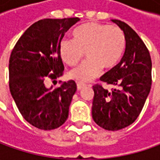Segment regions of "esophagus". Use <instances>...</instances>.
Returning <instances> with one entry per match:
<instances>
[{
    "label": "esophagus",
    "instance_id": "1",
    "mask_svg": "<svg viewBox=\"0 0 160 160\" xmlns=\"http://www.w3.org/2000/svg\"><path fill=\"white\" fill-rule=\"evenodd\" d=\"M77 90H81L82 88H83L84 86H86V84L84 83H82V82H77Z\"/></svg>",
    "mask_w": 160,
    "mask_h": 160
}]
</instances>
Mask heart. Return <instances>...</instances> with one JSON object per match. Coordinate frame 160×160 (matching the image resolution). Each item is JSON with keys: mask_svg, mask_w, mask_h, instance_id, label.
<instances>
[{"mask_svg": "<svg viewBox=\"0 0 160 160\" xmlns=\"http://www.w3.org/2000/svg\"><path fill=\"white\" fill-rule=\"evenodd\" d=\"M72 35L73 40L60 42L59 53L69 67H76L85 53L88 59L68 74V77L79 81L94 78L102 68H114L126 49V35L118 27L88 22L76 28Z\"/></svg>", "mask_w": 160, "mask_h": 160, "instance_id": "obj_1", "label": "heart"}]
</instances>
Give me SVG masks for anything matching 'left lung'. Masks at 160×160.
<instances>
[{"mask_svg":"<svg viewBox=\"0 0 160 160\" xmlns=\"http://www.w3.org/2000/svg\"><path fill=\"white\" fill-rule=\"evenodd\" d=\"M125 33L126 51L120 62L92 86V114L96 124L105 130L118 131L132 124L141 113L151 87V58L137 33L125 22L112 19Z\"/></svg>","mask_w":160,"mask_h":160,"instance_id":"8db88e82","label":"left lung"}]
</instances>
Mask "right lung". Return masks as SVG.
<instances>
[{
	"label": "right lung",
	"instance_id": "right-lung-1",
	"mask_svg": "<svg viewBox=\"0 0 160 160\" xmlns=\"http://www.w3.org/2000/svg\"><path fill=\"white\" fill-rule=\"evenodd\" d=\"M79 18H44L25 31L13 48L9 61L10 93L22 117L34 127L52 130L68 117L72 97L77 91L73 80L55 89L45 84L63 75L59 44Z\"/></svg>",
	"mask_w": 160,
	"mask_h": 160
}]
</instances>
